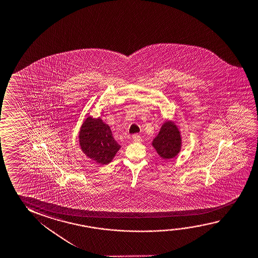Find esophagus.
Segmentation results:
<instances>
[{
  "label": "esophagus",
  "instance_id": "34e87169",
  "mask_svg": "<svg viewBox=\"0 0 258 258\" xmlns=\"http://www.w3.org/2000/svg\"><path fill=\"white\" fill-rule=\"evenodd\" d=\"M132 139L133 140L135 141V142H141L142 141V139H141V137L140 135H138V134H135V135H133L132 137Z\"/></svg>",
  "mask_w": 258,
  "mask_h": 258
}]
</instances>
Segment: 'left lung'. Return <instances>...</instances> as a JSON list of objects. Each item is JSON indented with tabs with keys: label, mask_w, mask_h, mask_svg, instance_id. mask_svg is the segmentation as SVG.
<instances>
[{
	"label": "left lung",
	"mask_w": 258,
	"mask_h": 258,
	"mask_svg": "<svg viewBox=\"0 0 258 258\" xmlns=\"http://www.w3.org/2000/svg\"><path fill=\"white\" fill-rule=\"evenodd\" d=\"M152 146L165 160L177 156L182 147V138L177 126L171 120L165 121L153 140Z\"/></svg>",
	"instance_id": "obj_1"
}]
</instances>
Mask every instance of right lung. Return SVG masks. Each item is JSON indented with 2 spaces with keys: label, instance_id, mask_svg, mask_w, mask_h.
<instances>
[{
  "label": "right lung",
  "instance_id": "right-lung-1",
  "mask_svg": "<svg viewBox=\"0 0 258 258\" xmlns=\"http://www.w3.org/2000/svg\"><path fill=\"white\" fill-rule=\"evenodd\" d=\"M81 149L90 159L100 165H108L120 148L112 137L109 125L101 118L89 116L79 131Z\"/></svg>",
  "mask_w": 258,
  "mask_h": 258
}]
</instances>
